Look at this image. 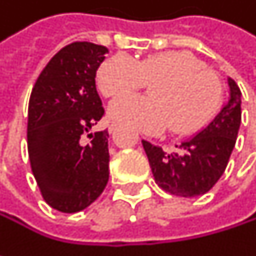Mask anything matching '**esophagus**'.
Here are the masks:
<instances>
[{"label":"esophagus","instance_id":"34e87169","mask_svg":"<svg viewBox=\"0 0 256 256\" xmlns=\"http://www.w3.org/2000/svg\"><path fill=\"white\" fill-rule=\"evenodd\" d=\"M116 128H117V126H116L114 123H111V124L108 126V132H110V133H114V132H116Z\"/></svg>","mask_w":256,"mask_h":256}]
</instances>
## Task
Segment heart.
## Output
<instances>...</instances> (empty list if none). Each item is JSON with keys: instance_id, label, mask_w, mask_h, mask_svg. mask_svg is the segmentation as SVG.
I'll use <instances>...</instances> for the list:
<instances>
[{"instance_id": "heart-1", "label": "heart", "mask_w": 256, "mask_h": 256, "mask_svg": "<svg viewBox=\"0 0 256 256\" xmlns=\"http://www.w3.org/2000/svg\"><path fill=\"white\" fill-rule=\"evenodd\" d=\"M96 82L105 98H120L156 82L151 99L126 96L110 106L114 122L145 133H160L169 124L175 133L192 132L210 118L221 98L216 77L184 53H157L140 60L117 53L99 66Z\"/></svg>"}]
</instances>
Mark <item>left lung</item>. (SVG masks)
Here are the masks:
<instances>
[{
  "mask_svg": "<svg viewBox=\"0 0 256 256\" xmlns=\"http://www.w3.org/2000/svg\"><path fill=\"white\" fill-rule=\"evenodd\" d=\"M230 99L220 114L200 133L182 142L174 152L142 140L157 185L179 197L208 192L222 176L242 122V92L228 78Z\"/></svg>",
  "mask_w": 256,
  "mask_h": 256,
  "instance_id": "8db88e82",
  "label": "left lung"
}]
</instances>
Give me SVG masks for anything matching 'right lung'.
<instances>
[{
  "label": "right lung",
  "mask_w": 256,
  "mask_h": 256,
  "mask_svg": "<svg viewBox=\"0 0 256 256\" xmlns=\"http://www.w3.org/2000/svg\"><path fill=\"white\" fill-rule=\"evenodd\" d=\"M105 53L106 47L87 41L65 46L41 71L30 93V169L46 203L64 214L90 206L110 178L108 130L88 133L105 114L96 90V71Z\"/></svg>",
  "instance_id": "right-lung-1"
}]
</instances>
